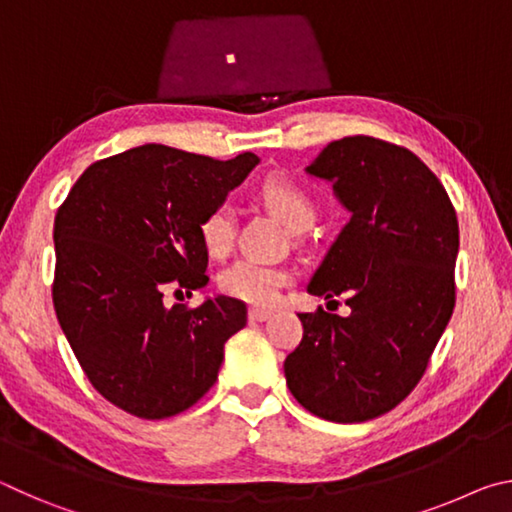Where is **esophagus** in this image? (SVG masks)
Instances as JSON below:
<instances>
[{"label":"esophagus","mask_w":512,"mask_h":512,"mask_svg":"<svg viewBox=\"0 0 512 512\" xmlns=\"http://www.w3.org/2000/svg\"><path fill=\"white\" fill-rule=\"evenodd\" d=\"M268 316H271V311H268V309H259V307H253V309L248 311V318L253 320V323H264V320H266Z\"/></svg>","instance_id":"esophagus-1"}]
</instances>
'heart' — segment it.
<instances>
[{
  "instance_id": "heart-1",
  "label": "heart",
  "mask_w": 512,
  "mask_h": 512,
  "mask_svg": "<svg viewBox=\"0 0 512 512\" xmlns=\"http://www.w3.org/2000/svg\"><path fill=\"white\" fill-rule=\"evenodd\" d=\"M259 196L293 235H302L316 223V203L287 178H266L259 185ZM198 235L207 253L223 257L235 239V210L228 203L212 207L198 223ZM289 282L291 275L287 268L257 262V259H239L221 275V289L228 296L257 307L273 305Z\"/></svg>"
}]
</instances>
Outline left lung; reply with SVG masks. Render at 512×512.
Masks as SVG:
<instances>
[{"mask_svg":"<svg viewBox=\"0 0 512 512\" xmlns=\"http://www.w3.org/2000/svg\"><path fill=\"white\" fill-rule=\"evenodd\" d=\"M305 171L350 212L307 293H343L352 314H298L305 334L284 377L318 418L366 422L413 391L452 318L456 212L418 155L375 137L327 144Z\"/></svg>","mask_w":512,"mask_h":512,"instance_id":"left-lung-1","label":"left lung"}]
</instances>
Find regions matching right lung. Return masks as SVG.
Instances as JSON below:
<instances>
[{"label": "right lung", "instance_id": "obj_1", "mask_svg": "<svg viewBox=\"0 0 512 512\" xmlns=\"http://www.w3.org/2000/svg\"><path fill=\"white\" fill-rule=\"evenodd\" d=\"M259 164L144 144L90 164L54 221V307L92 386L126 413L171 418L210 391L248 309L228 296L164 305L210 277L198 223Z\"/></svg>", "mask_w": 512, "mask_h": 512}]
</instances>
